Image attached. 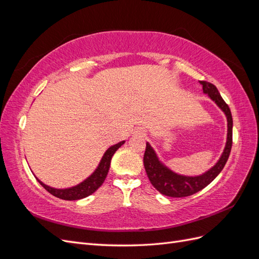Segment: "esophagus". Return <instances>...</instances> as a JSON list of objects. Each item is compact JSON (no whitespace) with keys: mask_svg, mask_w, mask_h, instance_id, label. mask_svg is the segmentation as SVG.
Here are the masks:
<instances>
[{"mask_svg":"<svg viewBox=\"0 0 259 259\" xmlns=\"http://www.w3.org/2000/svg\"><path fill=\"white\" fill-rule=\"evenodd\" d=\"M134 134L136 136H139V137H145L146 136V131L143 130V128H138L136 131H134Z\"/></svg>","mask_w":259,"mask_h":259,"instance_id":"obj_1","label":"esophagus"}]
</instances>
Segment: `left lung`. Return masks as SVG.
Listing matches in <instances>:
<instances>
[{
	"instance_id": "1",
	"label": "left lung",
	"mask_w": 259,
	"mask_h": 259,
	"mask_svg": "<svg viewBox=\"0 0 259 259\" xmlns=\"http://www.w3.org/2000/svg\"><path fill=\"white\" fill-rule=\"evenodd\" d=\"M203 93L214 101L217 107L225 113L227 117V140L221 158L205 173L197 176H186L177 174L168 168L155 153L151 145L147 143L144 155V165L146 173L152 186L160 193L171 198H184L197 193L209 185L223 170L226 162L228 161L232 146V115L231 111L222 98L221 94L214 84L206 81H200Z\"/></svg>"
}]
</instances>
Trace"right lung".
Masks as SVG:
<instances>
[{
    "label": "right lung",
    "instance_id": "obj_1",
    "mask_svg": "<svg viewBox=\"0 0 259 259\" xmlns=\"http://www.w3.org/2000/svg\"><path fill=\"white\" fill-rule=\"evenodd\" d=\"M124 143H125V140L117 143L116 145H113L109 148L108 150L105 152V154L103 155V158H101L96 169L93 171V174L86 178L85 180H83V182L80 183L79 185L70 187V188H65V189H56V188H53V187L45 185L38 178H36V180L51 194H53L54 197H57L59 199L67 200V201L84 199L86 197H89V195H91L92 193L95 192L98 188L103 185V183L105 182V179L107 177L108 171H109V167H110V163H111V159H112L113 154Z\"/></svg>",
    "mask_w": 259,
    "mask_h": 259
}]
</instances>
